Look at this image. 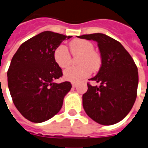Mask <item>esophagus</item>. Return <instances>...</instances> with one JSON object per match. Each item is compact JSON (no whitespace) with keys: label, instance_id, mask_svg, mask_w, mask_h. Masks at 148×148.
<instances>
[{"label":"esophagus","instance_id":"34e87169","mask_svg":"<svg viewBox=\"0 0 148 148\" xmlns=\"http://www.w3.org/2000/svg\"><path fill=\"white\" fill-rule=\"evenodd\" d=\"M72 86H73V88H75V87H76V86H77V84H76V83H72Z\"/></svg>","mask_w":148,"mask_h":148}]
</instances>
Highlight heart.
Returning a JSON list of instances; mask_svg holds the SVG:
<instances>
[{"mask_svg":"<svg viewBox=\"0 0 148 148\" xmlns=\"http://www.w3.org/2000/svg\"><path fill=\"white\" fill-rule=\"evenodd\" d=\"M70 51L73 56H79V67L68 68L64 71V78L73 83H79L90 75L91 70L96 71L100 65L98 55L94 52V46L85 40H75L69 44ZM54 59L62 69L69 66L71 62V55L66 47L60 45L54 50Z\"/></svg>","mask_w":148,"mask_h":148,"instance_id":"heart-1","label":"heart"}]
</instances>
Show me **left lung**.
Masks as SVG:
<instances>
[{
  "label": "left lung",
  "mask_w": 148,
  "mask_h": 148,
  "mask_svg": "<svg viewBox=\"0 0 148 148\" xmlns=\"http://www.w3.org/2000/svg\"><path fill=\"white\" fill-rule=\"evenodd\" d=\"M79 38L96 41L101 56V66L90 79L100 86L87 83L83 95V106L89 117L96 123L110 125L128 115L136 98L138 71L124 47L103 33H93Z\"/></svg>",
  "instance_id": "left-lung-1"
}]
</instances>
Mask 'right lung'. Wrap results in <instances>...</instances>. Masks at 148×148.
I'll return each mask as SVG.
<instances>
[{
  "label": "right lung",
  "mask_w": 148,
  "mask_h": 148,
  "mask_svg": "<svg viewBox=\"0 0 148 148\" xmlns=\"http://www.w3.org/2000/svg\"><path fill=\"white\" fill-rule=\"evenodd\" d=\"M65 36L44 31L24 42L12 58L8 70V85L13 103L23 116L43 123L59 112L70 82L54 83L62 76L54 51Z\"/></svg>",
  "instance_id": "add662e5"
}]
</instances>
